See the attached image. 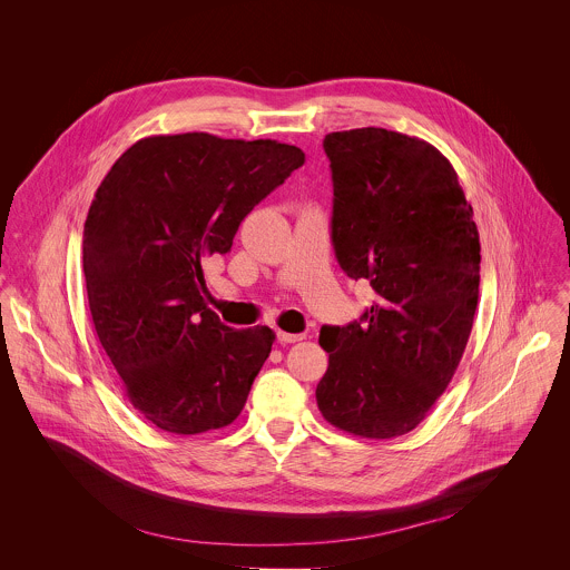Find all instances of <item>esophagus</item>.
<instances>
[{"label": "esophagus", "mask_w": 570, "mask_h": 570, "mask_svg": "<svg viewBox=\"0 0 570 570\" xmlns=\"http://www.w3.org/2000/svg\"><path fill=\"white\" fill-rule=\"evenodd\" d=\"M276 335H278V342H287V344H292V342H301V340L305 337L303 333H287V331H278Z\"/></svg>", "instance_id": "esophagus-1"}]
</instances>
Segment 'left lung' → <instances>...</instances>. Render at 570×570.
<instances>
[{"label":"left lung","mask_w":570,"mask_h":570,"mask_svg":"<svg viewBox=\"0 0 570 570\" xmlns=\"http://www.w3.org/2000/svg\"><path fill=\"white\" fill-rule=\"evenodd\" d=\"M331 242L340 267L368 281L360 321L321 328L328 368L316 389L348 434L414 430L448 389L479 305L481 242L456 170L432 145L364 127L325 136Z\"/></svg>","instance_id":"1"}]
</instances>
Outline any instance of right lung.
I'll return each mask as SVG.
<instances>
[{
    "instance_id": "1",
    "label": "right lung",
    "mask_w": 570,
    "mask_h": 570,
    "mask_svg": "<svg viewBox=\"0 0 570 570\" xmlns=\"http://www.w3.org/2000/svg\"><path fill=\"white\" fill-rule=\"evenodd\" d=\"M303 164L292 145L195 131L138 140L100 181L82 230L91 321L131 406L164 432L242 414L274 331L224 325L202 265Z\"/></svg>"
}]
</instances>
